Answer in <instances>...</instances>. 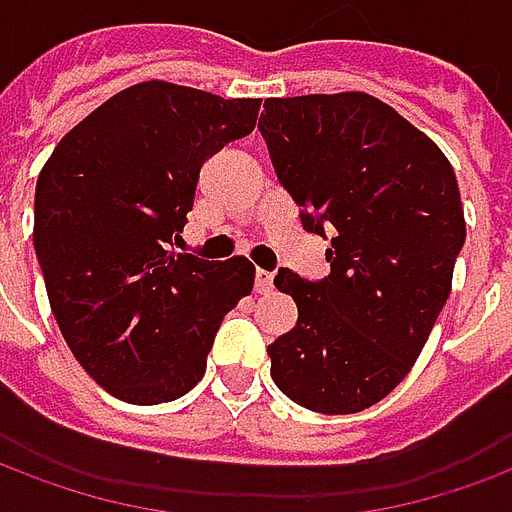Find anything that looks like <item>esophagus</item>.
I'll use <instances>...</instances> for the list:
<instances>
[{
	"mask_svg": "<svg viewBox=\"0 0 512 512\" xmlns=\"http://www.w3.org/2000/svg\"><path fill=\"white\" fill-rule=\"evenodd\" d=\"M255 290L260 295H268L274 290V274L271 271H263V268H257L255 271Z\"/></svg>",
	"mask_w": 512,
	"mask_h": 512,
	"instance_id": "esophagus-1",
	"label": "esophagus"
}]
</instances>
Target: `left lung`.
<instances>
[{
  "label": "left lung",
  "instance_id": "obj_1",
  "mask_svg": "<svg viewBox=\"0 0 512 512\" xmlns=\"http://www.w3.org/2000/svg\"><path fill=\"white\" fill-rule=\"evenodd\" d=\"M257 130L306 233L331 236V274L279 268L298 323L268 344L287 399L325 415L399 385L450 295L467 238L456 173L437 143L363 92L271 97Z\"/></svg>",
  "mask_w": 512,
  "mask_h": 512
}]
</instances>
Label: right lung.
<instances>
[{
	"mask_svg": "<svg viewBox=\"0 0 512 512\" xmlns=\"http://www.w3.org/2000/svg\"><path fill=\"white\" fill-rule=\"evenodd\" d=\"M260 100L165 81L113 94L40 170L34 252L59 331L86 374L127 404L192 391L255 266L173 252L203 162L255 130Z\"/></svg>",
	"mask_w": 512,
	"mask_h": 512,
	"instance_id": "obj_1",
	"label": "right lung"
}]
</instances>
